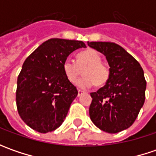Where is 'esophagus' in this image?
Instances as JSON below:
<instances>
[{
	"label": "esophagus",
	"mask_w": 156,
	"mask_h": 156,
	"mask_svg": "<svg viewBox=\"0 0 156 156\" xmlns=\"http://www.w3.org/2000/svg\"><path fill=\"white\" fill-rule=\"evenodd\" d=\"M82 94H83V91H82V90H81V89H78V96L81 95Z\"/></svg>",
	"instance_id": "obj_1"
}]
</instances>
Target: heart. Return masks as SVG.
Segmentation results:
<instances>
[{"instance_id": "heart-1", "label": "heart", "mask_w": 156, "mask_h": 156, "mask_svg": "<svg viewBox=\"0 0 156 156\" xmlns=\"http://www.w3.org/2000/svg\"><path fill=\"white\" fill-rule=\"evenodd\" d=\"M101 55L94 49H87L77 55L76 62L67 59L63 62V71L71 83L76 80L83 70L84 76L76 82L81 88H87L95 84L96 87L105 86L110 77V69L106 63L101 62Z\"/></svg>"}]
</instances>
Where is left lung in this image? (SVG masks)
<instances>
[{"mask_svg":"<svg viewBox=\"0 0 156 156\" xmlns=\"http://www.w3.org/2000/svg\"><path fill=\"white\" fill-rule=\"evenodd\" d=\"M89 47L103 54L110 67L104 87L90 94L89 115L101 130L115 134L129 128L145 101L147 82L140 63L114 42L91 41Z\"/></svg>","mask_w":156,"mask_h":156,"instance_id":"obj_1","label":"left lung"}]
</instances>
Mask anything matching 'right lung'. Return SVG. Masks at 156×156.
I'll return each instance as SVG.
<instances>
[{"label":"right lung","instance_id":"add662e5","mask_svg":"<svg viewBox=\"0 0 156 156\" xmlns=\"http://www.w3.org/2000/svg\"><path fill=\"white\" fill-rule=\"evenodd\" d=\"M86 45L81 41L53 38L27 57L17 79L16 106L22 121L34 130L48 133L64 122L78 94L67 79L63 62Z\"/></svg>","mask_w":156,"mask_h":156}]
</instances>
